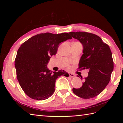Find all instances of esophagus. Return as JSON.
<instances>
[{
    "label": "esophagus",
    "instance_id": "esophagus-1",
    "mask_svg": "<svg viewBox=\"0 0 123 123\" xmlns=\"http://www.w3.org/2000/svg\"><path fill=\"white\" fill-rule=\"evenodd\" d=\"M69 75L70 77H73L75 76V74H74V73H69Z\"/></svg>",
    "mask_w": 123,
    "mask_h": 123
}]
</instances>
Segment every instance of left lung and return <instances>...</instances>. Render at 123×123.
Segmentation results:
<instances>
[{
  "label": "left lung",
  "mask_w": 123,
  "mask_h": 123,
  "mask_svg": "<svg viewBox=\"0 0 123 123\" xmlns=\"http://www.w3.org/2000/svg\"><path fill=\"white\" fill-rule=\"evenodd\" d=\"M69 33L83 46L79 69L89 70L88 75L85 77L82 86L78 89L73 88L72 91L82 98H93L104 90L110 80L113 70L112 53L109 46L98 35L85 32Z\"/></svg>",
  "instance_id": "obj_1"
}]
</instances>
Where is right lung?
<instances>
[{"instance_id":"obj_1","label":"right lung","mask_w":123,"mask_h":123,"mask_svg":"<svg viewBox=\"0 0 123 123\" xmlns=\"http://www.w3.org/2000/svg\"><path fill=\"white\" fill-rule=\"evenodd\" d=\"M72 38L68 33H41L20 46L15 67L18 82L29 97L36 100L48 98L55 91L57 78L62 75L69 76L64 70L52 72L47 66L52 56L56 54L59 43Z\"/></svg>"}]
</instances>
